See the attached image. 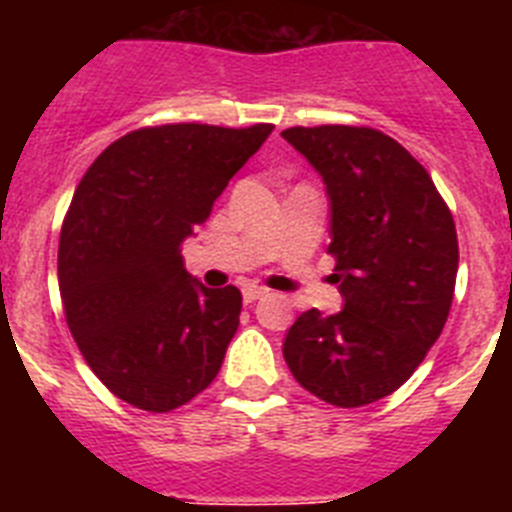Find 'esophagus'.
<instances>
[{
	"label": "esophagus",
	"instance_id": "esophagus-1",
	"mask_svg": "<svg viewBox=\"0 0 512 512\" xmlns=\"http://www.w3.org/2000/svg\"><path fill=\"white\" fill-rule=\"evenodd\" d=\"M264 295H266L264 287H256V284H248V287H243V302H256V300H261Z\"/></svg>",
	"mask_w": 512,
	"mask_h": 512
}]
</instances>
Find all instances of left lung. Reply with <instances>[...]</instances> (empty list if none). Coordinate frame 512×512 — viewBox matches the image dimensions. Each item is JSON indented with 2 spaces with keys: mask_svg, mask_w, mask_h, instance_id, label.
I'll use <instances>...</instances> for the list:
<instances>
[{
  "mask_svg": "<svg viewBox=\"0 0 512 512\" xmlns=\"http://www.w3.org/2000/svg\"><path fill=\"white\" fill-rule=\"evenodd\" d=\"M323 176L343 310L302 312L284 338L297 382L336 408H361L408 382L441 336L459 241L431 174L390 135L354 125L287 128Z\"/></svg>",
  "mask_w": 512,
  "mask_h": 512,
  "instance_id": "left-lung-1",
  "label": "left lung"
}]
</instances>
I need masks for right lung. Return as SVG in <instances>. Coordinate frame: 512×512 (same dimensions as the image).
Returning <instances> with one entry per match:
<instances>
[{"label": "right lung", "mask_w": 512, "mask_h": 512, "mask_svg": "<svg viewBox=\"0 0 512 512\" xmlns=\"http://www.w3.org/2000/svg\"><path fill=\"white\" fill-rule=\"evenodd\" d=\"M271 130H133L76 187L58 243L63 312L89 369L133 408H182L220 372L243 297L192 282L179 248Z\"/></svg>", "instance_id": "add662e5"}]
</instances>
